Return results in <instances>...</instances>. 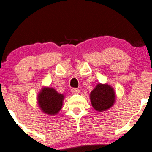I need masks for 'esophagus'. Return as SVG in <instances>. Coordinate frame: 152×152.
Returning a JSON list of instances; mask_svg holds the SVG:
<instances>
[{
    "label": "esophagus",
    "instance_id": "esophagus-1",
    "mask_svg": "<svg viewBox=\"0 0 152 152\" xmlns=\"http://www.w3.org/2000/svg\"><path fill=\"white\" fill-rule=\"evenodd\" d=\"M71 93L73 94H79L80 93V90L79 89H76V88H73L71 89Z\"/></svg>",
    "mask_w": 152,
    "mask_h": 152
}]
</instances>
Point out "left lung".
<instances>
[{
	"instance_id": "left-lung-1",
	"label": "left lung",
	"mask_w": 152,
	"mask_h": 152,
	"mask_svg": "<svg viewBox=\"0 0 152 152\" xmlns=\"http://www.w3.org/2000/svg\"><path fill=\"white\" fill-rule=\"evenodd\" d=\"M115 98L114 88L108 84H98L90 94L91 104L98 112L111 108L115 102Z\"/></svg>"
}]
</instances>
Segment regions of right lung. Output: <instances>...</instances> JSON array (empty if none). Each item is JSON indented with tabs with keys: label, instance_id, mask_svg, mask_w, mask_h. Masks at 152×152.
I'll return each mask as SVG.
<instances>
[{
	"label": "right lung",
	"instance_id": "1",
	"mask_svg": "<svg viewBox=\"0 0 152 152\" xmlns=\"http://www.w3.org/2000/svg\"><path fill=\"white\" fill-rule=\"evenodd\" d=\"M65 96L55 89L44 87L37 95V104L40 110L48 115H55L62 109Z\"/></svg>",
	"mask_w": 152,
	"mask_h": 152
}]
</instances>
